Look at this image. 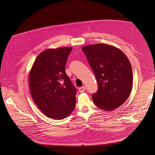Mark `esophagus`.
<instances>
[{"instance_id": "1", "label": "esophagus", "mask_w": 155, "mask_h": 155, "mask_svg": "<svg viewBox=\"0 0 155 155\" xmlns=\"http://www.w3.org/2000/svg\"><path fill=\"white\" fill-rule=\"evenodd\" d=\"M85 91V87L84 86L81 87H80V88L79 89V92H81V93L84 92Z\"/></svg>"}]
</instances>
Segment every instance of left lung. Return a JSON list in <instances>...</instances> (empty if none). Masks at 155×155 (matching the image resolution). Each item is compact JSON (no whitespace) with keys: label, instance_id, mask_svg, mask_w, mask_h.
<instances>
[{"label":"left lung","instance_id":"obj_1","mask_svg":"<svg viewBox=\"0 0 155 155\" xmlns=\"http://www.w3.org/2000/svg\"><path fill=\"white\" fill-rule=\"evenodd\" d=\"M97 81L98 89L92 95L95 105L112 111L129 97L133 84L130 63L123 51L110 45L98 44L82 48Z\"/></svg>","mask_w":155,"mask_h":155}]
</instances>
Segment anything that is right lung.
Returning <instances> with one entry per match:
<instances>
[{"label":"right lung","instance_id":"right-lung-1","mask_svg":"<svg viewBox=\"0 0 155 155\" xmlns=\"http://www.w3.org/2000/svg\"><path fill=\"white\" fill-rule=\"evenodd\" d=\"M72 49L66 47L44 50L37 57L29 74L32 99L50 118L64 119L76 106V89L65 72Z\"/></svg>","mask_w":155,"mask_h":155}]
</instances>
